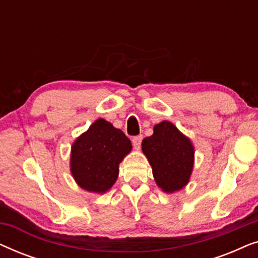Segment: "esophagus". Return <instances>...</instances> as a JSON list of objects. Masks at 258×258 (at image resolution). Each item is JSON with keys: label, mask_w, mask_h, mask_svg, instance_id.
<instances>
[{"label": "esophagus", "mask_w": 258, "mask_h": 258, "mask_svg": "<svg viewBox=\"0 0 258 258\" xmlns=\"http://www.w3.org/2000/svg\"><path fill=\"white\" fill-rule=\"evenodd\" d=\"M142 139H143L142 135H137V136H134L133 137V146H134V148H135L136 150H140Z\"/></svg>", "instance_id": "34e87169"}]
</instances>
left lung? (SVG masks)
Here are the masks:
<instances>
[{"instance_id": "1", "label": "left lung", "mask_w": 258, "mask_h": 258, "mask_svg": "<svg viewBox=\"0 0 258 258\" xmlns=\"http://www.w3.org/2000/svg\"><path fill=\"white\" fill-rule=\"evenodd\" d=\"M142 151L153 168L156 184L174 192L188 184L194 168V146L169 121L154 126V134L142 141Z\"/></svg>"}]
</instances>
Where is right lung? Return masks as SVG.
<instances>
[{"instance_id": "add662e5", "label": "right lung", "mask_w": 258, "mask_h": 258, "mask_svg": "<svg viewBox=\"0 0 258 258\" xmlns=\"http://www.w3.org/2000/svg\"><path fill=\"white\" fill-rule=\"evenodd\" d=\"M132 148L121 129L98 118L73 143L70 171L82 189L104 194L114 185L118 165Z\"/></svg>"}]
</instances>
